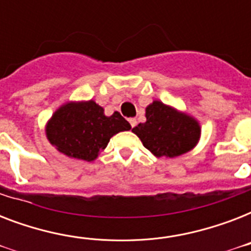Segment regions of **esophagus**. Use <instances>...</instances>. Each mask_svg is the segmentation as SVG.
Wrapping results in <instances>:
<instances>
[{
    "mask_svg": "<svg viewBox=\"0 0 251 251\" xmlns=\"http://www.w3.org/2000/svg\"><path fill=\"white\" fill-rule=\"evenodd\" d=\"M129 122H130V125H131V127H134V126L137 125V120H135V118H130Z\"/></svg>",
    "mask_w": 251,
    "mask_h": 251,
    "instance_id": "esophagus-1",
    "label": "esophagus"
}]
</instances>
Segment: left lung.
Returning <instances> with one entry per match:
<instances>
[{
	"label": "left lung",
	"instance_id": "left-lung-1",
	"mask_svg": "<svg viewBox=\"0 0 251 251\" xmlns=\"http://www.w3.org/2000/svg\"><path fill=\"white\" fill-rule=\"evenodd\" d=\"M146 118L147 121L135 126L133 133L155 156H179L190 151L201 135V127L194 118L161 101H153L146 108Z\"/></svg>",
	"mask_w": 251,
	"mask_h": 251
}]
</instances>
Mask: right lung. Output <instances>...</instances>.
Masks as SVG:
<instances>
[{
  "label": "right lung",
  "mask_w": 251,
  "mask_h": 251,
  "mask_svg": "<svg viewBox=\"0 0 251 251\" xmlns=\"http://www.w3.org/2000/svg\"><path fill=\"white\" fill-rule=\"evenodd\" d=\"M130 129L118 112L106 117L101 106L90 100L61 106L47 125V137L60 152L92 161L114 134Z\"/></svg>",
  "instance_id": "add662e5"
}]
</instances>
